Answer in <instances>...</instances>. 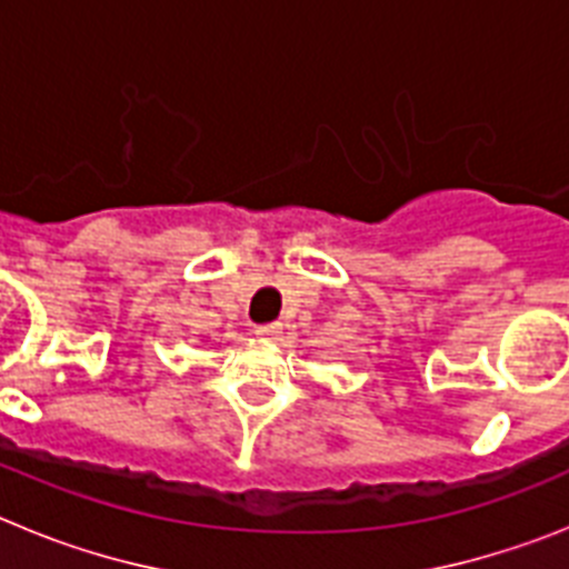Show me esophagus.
<instances>
[{"mask_svg":"<svg viewBox=\"0 0 569 569\" xmlns=\"http://www.w3.org/2000/svg\"><path fill=\"white\" fill-rule=\"evenodd\" d=\"M253 333L259 336V339H264V341H273L276 336H279V325H259Z\"/></svg>","mask_w":569,"mask_h":569,"instance_id":"1","label":"esophagus"}]
</instances>
